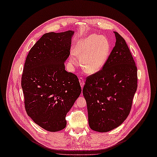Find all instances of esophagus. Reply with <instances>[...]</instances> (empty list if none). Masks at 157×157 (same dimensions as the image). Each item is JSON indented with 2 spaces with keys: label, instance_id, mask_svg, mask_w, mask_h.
I'll return each instance as SVG.
<instances>
[{
  "label": "esophagus",
  "instance_id": "esophagus-1",
  "mask_svg": "<svg viewBox=\"0 0 157 157\" xmlns=\"http://www.w3.org/2000/svg\"><path fill=\"white\" fill-rule=\"evenodd\" d=\"M79 82H80V86L82 88L84 87V79L82 77H79Z\"/></svg>",
  "mask_w": 157,
  "mask_h": 157
}]
</instances>
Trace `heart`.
I'll list each match as a JSON object with an SVG mask.
<instances>
[{
    "label": "heart",
    "instance_id": "b5f03b06",
    "mask_svg": "<svg viewBox=\"0 0 157 157\" xmlns=\"http://www.w3.org/2000/svg\"><path fill=\"white\" fill-rule=\"evenodd\" d=\"M111 52V44L105 36L92 34L80 40L70 56L71 65L77 63L80 59V65L85 72L93 75L98 73L105 65Z\"/></svg>",
    "mask_w": 157,
    "mask_h": 157
}]
</instances>
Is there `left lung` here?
I'll use <instances>...</instances> for the list:
<instances>
[{
    "label": "left lung",
    "mask_w": 157,
    "mask_h": 157,
    "mask_svg": "<svg viewBox=\"0 0 157 157\" xmlns=\"http://www.w3.org/2000/svg\"><path fill=\"white\" fill-rule=\"evenodd\" d=\"M115 46L101 71L87 78L82 92L89 126L107 132L122 124L130 112L137 87V67L125 40L114 31Z\"/></svg>",
    "instance_id": "8db88e82"
}]
</instances>
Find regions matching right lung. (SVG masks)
I'll return each instance as SVG.
<instances>
[{
	"mask_svg": "<svg viewBox=\"0 0 157 157\" xmlns=\"http://www.w3.org/2000/svg\"><path fill=\"white\" fill-rule=\"evenodd\" d=\"M74 33H45L30 50L23 68L21 88L26 112L49 132L66 127V115L81 93L77 76L65 69Z\"/></svg>",
	"mask_w": 157,
	"mask_h": 157,
	"instance_id": "right-lung-1",
	"label": "right lung"
}]
</instances>
